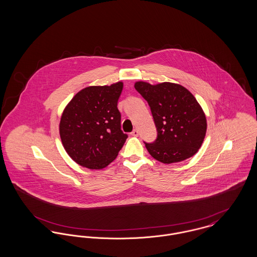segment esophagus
I'll return each instance as SVG.
<instances>
[{
    "label": "esophagus",
    "mask_w": 257,
    "mask_h": 257,
    "mask_svg": "<svg viewBox=\"0 0 257 257\" xmlns=\"http://www.w3.org/2000/svg\"><path fill=\"white\" fill-rule=\"evenodd\" d=\"M131 135H132L133 137H138V136H139V131H138L137 129H135L134 131L131 133Z\"/></svg>",
    "instance_id": "esophagus-1"
}]
</instances>
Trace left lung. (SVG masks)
<instances>
[{
	"label": "left lung",
	"instance_id": "8db88e82",
	"mask_svg": "<svg viewBox=\"0 0 257 257\" xmlns=\"http://www.w3.org/2000/svg\"><path fill=\"white\" fill-rule=\"evenodd\" d=\"M135 88L150 107L157 128V139L146 144L149 154L164 164L178 163L194 156L206 134L205 113L195 96L173 83L150 85L136 82Z\"/></svg>",
	"mask_w": 257,
	"mask_h": 257
}]
</instances>
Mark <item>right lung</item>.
<instances>
[{
    "mask_svg": "<svg viewBox=\"0 0 257 257\" xmlns=\"http://www.w3.org/2000/svg\"><path fill=\"white\" fill-rule=\"evenodd\" d=\"M122 82L87 86L75 94L61 114L60 136L70 158L89 170H102L116 158L127 139L117 101Z\"/></svg>",
    "mask_w": 257,
    "mask_h": 257,
    "instance_id": "add662e5",
    "label": "right lung"
}]
</instances>
